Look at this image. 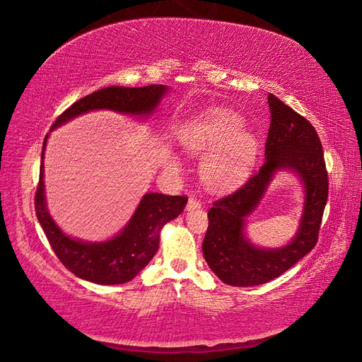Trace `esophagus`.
Instances as JSON below:
<instances>
[{
	"instance_id": "esophagus-1",
	"label": "esophagus",
	"mask_w": 362,
	"mask_h": 362,
	"mask_svg": "<svg viewBox=\"0 0 362 362\" xmlns=\"http://www.w3.org/2000/svg\"><path fill=\"white\" fill-rule=\"evenodd\" d=\"M196 208H200V200L194 196H191L189 200H188V205H187V209L189 211V209H196Z\"/></svg>"
}]
</instances>
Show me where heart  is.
<instances>
[{
  "instance_id": "heart-1",
  "label": "heart",
  "mask_w": 362,
  "mask_h": 362,
  "mask_svg": "<svg viewBox=\"0 0 362 362\" xmlns=\"http://www.w3.org/2000/svg\"><path fill=\"white\" fill-rule=\"evenodd\" d=\"M242 120L225 109H211L185 126L183 146L194 154L208 153L202 175L208 187L230 189L245 180L259 153L253 134L240 131Z\"/></svg>"
}]
</instances>
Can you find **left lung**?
<instances>
[{"label": "left lung", "mask_w": 362, "mask_h": 362, "mask_svg": "<svg viewBox=\"0 0 362 362\" xmlns=\"http://www.w3.org/2000/svg\"><path fill=\"white\" fill-rule=\"evenodd\" d=\"M272 123L260 170L234 191L213 202L208 211L204 256L209 268L225 284L251 287L276 279L316 245L329 197V175L321 140L313 124L273 94L268 95ZM277 169L295 170L305 183L306 202L300 230L288 246L257 249L243 236L245 217L262 198Z\"/></svg>", "instance_id": "left-lung-1"}]
</instances>
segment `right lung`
I'll return each instance as SVG.
<instances>
[{"instance_id": "add662e5", "label": "right lung", "mask_w": 362, "mask_h": 362, "mask_svg": "<svg viewBox=\"0 0 362 362\" xmlns=\"http://www.w3.org/2000/svg\"><path fill=\"white\" fill-rule=\"evenodd\" d=\"M165 92L166 86L163 85L103 88L67 107L62 115L57 117L50 129H55L57 126L69 122L74 117L94 111V109H111V111L123 114L149 115L160 103ZM46 140L47 136L43 141V153H41L40 182L35 192V214L54 253L67 270L89 282L114 285L134 279L157 253L158 238H160L158 234L162 226L183 211L188 197L148 192L140 200L132 219L114 239L95 243L72 239L58 228L46 208L43 182Z\"/></svg>"}]
</instances>
